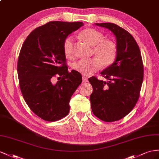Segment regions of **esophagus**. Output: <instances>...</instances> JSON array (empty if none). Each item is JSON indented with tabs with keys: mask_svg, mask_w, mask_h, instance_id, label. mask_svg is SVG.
Returning a JSON list of instances; mask_svg holds the SVG:
<instances>
[{
	"mask_svg": "<svg viewBox=\"0 0 159 159\" xmlns=\"http://www.w3.org/2000/svg\"><path fill=\"white\" fill-rule=\"evenodd\" d=\"M83 83H86V82H88V79L87 78L86 76H83Z\"/></svg>",
	"mask_w": 159,
	"mask_h": 159,
	"instance_id": "1",
	"label": "esophagus"
}]
</instances>
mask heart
Here are the masks:
<instances>
[{"label":"heart","mask_w":159,"mask_h":159,"mask_svg":"<svg viewBox=\"0 0 159 159\" xmlns=\"http://www.w3.org/2000/svg\"><path fill=\"white\" fill-rule=\"evenodd\" d=\"M80 37L90 46H93L92 55L95 58L81 59L72 64L73 70L83 75H91L101 67L110 66L116 61L117 56V47L111 40L105 39L101 32L92 28H88L81 32ZM63 50L67 58H71L74 55V45L70 37L63 42Z\"/></svg>","instance_id":"heart-1"}]
</instances>
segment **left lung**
<instances>
[{"instance_id": "obj_1", "label": "left lung", "mask_w": 159, "mask_h": 159, "mask_svg": "<svg viewBox=\"0 0 159 159\" xmlns=\"http://www.w3.org/2000/svg\"><path fill=\"white\" fill-rule=\"evenodd\" d=\"M116 35L117 56L101 75L107 81L92 76L90 95L92 111L107 122L120 120L131 111L139 99L144 77V66L139 46L128 31L111 23H95Z\"/></svg>"}]
</instances>
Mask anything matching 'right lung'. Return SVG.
Listing matches in <instances>:
<instances>
[{
    "label": "right lung",
    "mask_w": 159,
    "mask_h": 159,
    "mask_svg": "<svg viewBox=\"0 0 159 159\" xmlns=\"http://www.w3.org/2000/svg\"><path fill=\"white\" fill-rule=\"evenodd\" d=\"M83 26L82 22L50 21L27 36L17 62L19 87L31 110L43 120L55 121L68 115L69 102L82 76L68 72L63 42ZM55 77L58 81L54 84Z\"/></svg>",
    "instance_id": "obj_1"
}]
</instances>
